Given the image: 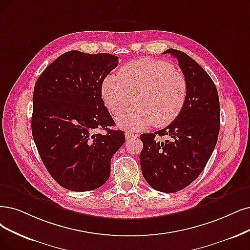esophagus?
Here are the masks:
<instances>
[{"label": "esophagus", "instance_id": "esophagus-1", "mask_svg": "<svg viewBox=\"0 0 250 250\" xmlns=\"http://www.w3.org/2000/svg\"><path fill=\"white\" fill-rule=\"evenodd\" d=\"M138 136V134H136V133H132V132H125V138H126V140H131V139H133V138H137Z\"/></svg>", "mask_w": 250, "mask_h": 250}]
</instances>
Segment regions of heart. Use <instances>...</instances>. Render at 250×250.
Instances as JSON below:
<instances>
[{"instance_id":"heart-1","label":"heart","mask_w":250,"mask_h":250,"mask_svg":"<svg viewBox=\"0 0 250 250\" xmlns=\"http://www.w3.org/2000/svg\"><path fill=\"white\" fill-rule=\"evenodd\" d=\"M186 77L173 64L148 58L137 59L120 68L119 76L109 75L102 85V97L117 124L125 130H141L153 124L165 126L177 118L186 103Z\"/></svg>"}]
</instances>
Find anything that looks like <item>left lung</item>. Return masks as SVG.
Here are the masks:
<instances>
[{"label": "left lung", "instance_id": "obj_1", "mask_svg": "<svg viewBox=\"0 0 250 250\" xmlns=\"http://www.w3.org/2000/svg\"><path fill=\"white\" fill-rule=\"evenodd\" d=\"M187 80L186 103L177 118L153 134H142V174L159 191L176 192L188 187L204 170L217 142L220 110L217 89L207 72L180 50L170 48ZM167 135L162 143L155 136Z\"/></svg>", "mask_w": 250, "mask_h": 250}]
</instances>
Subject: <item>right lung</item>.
Instances as JSON below:
<instances>
[{"instance_id": "add662e5", "label": "right lung", "mask_w": 250, "mask_h": 250, "mask_svg": "<svg viewBox=\"0 0 250 250\" xmlns=\"http://www.w3.org/2000/svg\"><path fill=\"white\" fill-rule=\"evenodd\" d=\"M118 64L110 53L71 50L36 81L32 134L51 177L73 191L101 188L108 180L113 154L125 141L102 99V84ZM104 129V134L98 133Z\"/></svg>"}]
</instances>
